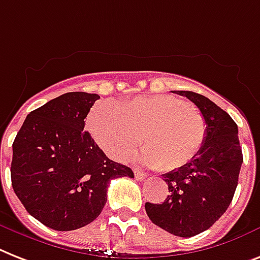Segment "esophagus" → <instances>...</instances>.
I'll list each match as a JSON object with an SVG mask.
<instances>
[{
  "mask_svg": "<svg viewBox=\"0 0 260 260\" xmlns=\"http://www.w3.org/2000/svg\"><path fill=\"white\" fill-rule=\"evenodd\" d=\"M135 178H136V180H144V179L147 178V175L143 174L141 171L135 170Z\"/></svg>",
  "mask_w": 260,
  "mask_h": 260,
  "instance_id": "34e87169",
  "label": "esophagus"
}]
</instances>
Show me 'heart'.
Returning a JSON list of instances; mask_svg holds the SVG:
<instances>
[{
    "mask_svg": "<svg viewBox=\"0 0 260 260\" xmlns=\"http://www.w3.org/2000/svg\"><path fill=\"white\" fill-rule=\"evenodd\" d=\"M97 144L112 159H128L141 136V160L161 171L189 163L203 147L207 123L188 101L168 94L137 96L113 105L99 103L88 119Z\"/></svg>",
    "mask_w": 260,
    "mask_h": 260,
    "instance_id": "obj_1",
    "label": "heart"
}]
</instances>
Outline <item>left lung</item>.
Masks as SVG:
<instances>
[{
	"label": "left lung",
	"instance_id": "1",
	"mask_svg": "<svg viewBox=\"0 0 260 260\" xmlns=\"http://www.w3.org/2000/svg\"><path fill=\"white\" fill-rule=\"evenodd\" d=\"M176 93L200 109L207 123L206 140L189 163L161 175L171 193L161 204L145 203V211L160 229L191 238L210 229L229 208L243 155L238 125L227 112L203 94L189 90Z\"/></svg>",
	"mask_w": 260,
	"mask_h": 260
}]
</instances>
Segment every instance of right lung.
I'll return each instance as SVG.
<instances>
[{
	"instance_id": "1",
	"label": "right lung",
	"mask_w": 260,
	"mask_h": 260,
	"mask_svg": "<svg viewBox=\"0 0 260 260\" xmlns=\"http://www.w3.org/2000/svg\"><path fill=\"white\" fill-rule=\"evenodd\" d=\"M100 96L69 92L26 116L13 141L12 185L25 210L42 224L72 231L89 224L107 203L112 179L134 178L108 159L84 131Z\"/></svg>"
}]
</instances>
